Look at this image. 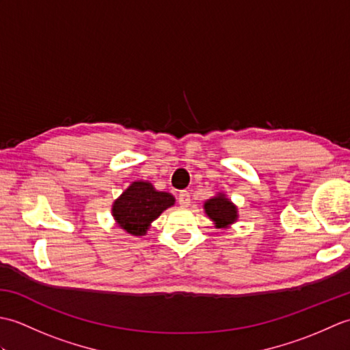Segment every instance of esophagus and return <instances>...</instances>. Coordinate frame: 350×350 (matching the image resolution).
Wrapping results in <instances>:
<instances>
[{"label":"esophagus","mask_w":350,"mask_h":350,"mask_svg":"<svg viewBox=\"0 0 350 350\" xmlns=\"http://www.w3.org/2000/svg\"><path fill=\"white\" fill-rule=\"evenodd\" d=\"M177 200H179V204H180V206L187 207V206H189V203H191V194H189L188 191H180V192H179V197H177Z\"/></svg>","instance_id":"34e87169"}]
</instances>
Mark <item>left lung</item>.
Here are the masks:
<instances>
[{
    "label": "left lung",
    "instance_id": "1",
    "mask_svg": "<svg viewBox=\"0 0 350 350\" xmlns=\"http://www.w3.org/2000/svg\"><path fill=\"white\" fill-rule=\"evenodd\" d=\"M204 212L215 222L217 228H227L237 219L236 206L222 192H219L217 197L207 200L204 203Z\"/></svg>",
    "mask_w": 350,
    "mask_h": 350
}]
</instances>
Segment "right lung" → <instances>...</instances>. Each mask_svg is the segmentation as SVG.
Instances as JSON below:
<instances>
[{
  "label": "right lung",
  "mask_w": 350,
  "mask_h": 350,
  "mask_svg": "<svg viewBox=\"0 0 350 350\" xmlns=\"http://www.w3.org/2000/svg\"><path fill=\"white\" fill-rule=\"evenodd\" d=\"M170 192L156 191L148 182H132L113 204V217L118 227L132 236H144L152 222L174 204Z\"/></svg>",
  "instance_id": "1"
}]
</instances>
